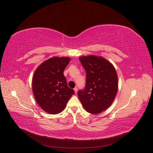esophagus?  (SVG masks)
<instances>
[{"label":"esophagus","mask_w":153,"mask_h":153,"mask_svg":"<svg viewBox=\"0 0 153 153\" xmlns=\"http://www.w3.org/2000/svg\"><path fill=\"white\" fill-rule=\"evenodd\" d=\"M74 91H75V92L76 94V93H77V91H78L77 87H75V88H74Z\"/></svg>","instance_id":"esophagus-1"}]
</instances>
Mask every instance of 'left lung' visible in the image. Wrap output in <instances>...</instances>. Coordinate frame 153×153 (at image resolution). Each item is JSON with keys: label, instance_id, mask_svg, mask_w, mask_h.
Returning <instances> with one entry per match:
<instances>
[{"label": "left lung", "instance_id": "8db88e82", "mask_svg": "<svg viewBox=\"0 0 153 153\" xmlns=\"http://www.w3.org/2000/svg\"><path fill=\"white\" fill-rule=\"evenodd\" d=\"M86 71L85 88L78 92L87 112L98 114L112 105L118 91V76L113 64L101 56L79 57Z\"/></svg>", "mask_w": 153, "mask_h": 153}]
</instances>
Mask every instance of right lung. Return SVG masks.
Wrapping results in <instances>:
<instances>
[{
  "instance_id": "obj_1",
  "label": "right lung",
  "mask_w": 153,
  "mask_h": 153,
  "mask_svg": "<svg viewBox=\"0 0 153 153\" xmlns=\"http://www.w3.org/2000/svg\"><path fill=\"white\" fill-rule=\"evenodd\" d=\"M70 60L68 57H51L41 63L34 73L32 87L35 100L48 114L61 113L75 94L63 74Z\"/></svg>"
}]
</instances>
